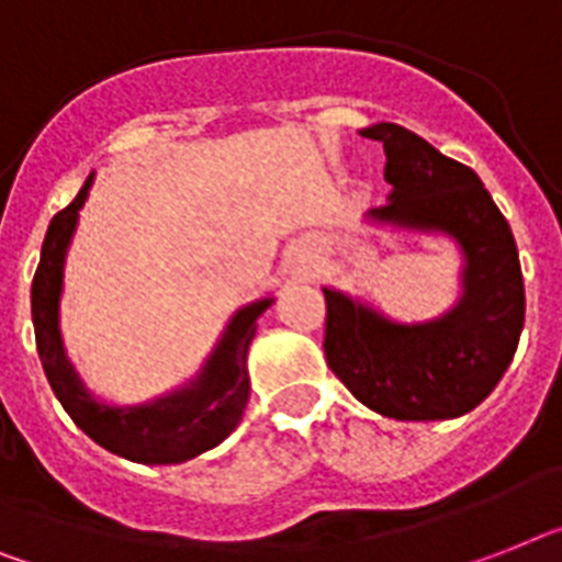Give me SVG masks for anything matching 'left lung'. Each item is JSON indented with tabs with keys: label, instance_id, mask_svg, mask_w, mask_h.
<instances>
[{
	"label": "left lung",
	"instance_id": "8db88e82",
	"mask_svg": "<svg viewBox=\"0 0 562 562\" xmlns=\"http://www.w3.org/2000/svg\"><path fill=\"white\" fill-rule=\"evenodd\" d=\"M361 137L384 143V180L393 187L368 221L457 240L462 295L439 318L402 324L324 286L327 364L361 405L387 419H457L497 387L517 353L526 290L512 226L476 171L419 134L375 123Z\"/></svg>",
	"mask_w": 562,
	"mask_h": 562
}]
</instances>
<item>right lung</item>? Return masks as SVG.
Returning a JSON list of instances; mask_svg holds the SVG:
<instances>
[{
    "mask_svg": "<svg viewBox=\"0 0 562 562\" xmlns=\"http://www.w3.org/2000/svg\"><path fill=\"white\" fill-rule=\"evenodd\" d=\"M94 175L63 212L54 215L42 240L40 267L31 284V315H34L36 350L42 370L65 414L74 425L117 453L143 465H175L224 442L244 419L249 402L247 350L255 338V327L272 299H258L240 307L226 324L224 336L209 353L206 364L192 382L178 391L157 396L143 405H105L86 391L74 364L65 356L59 336V295H63L65 255L71 247L77 217L88 198Z\"/></svg>",
    "mask_w": 562,
    "mask_h": 562,
    "instance_id": "right-lung-1",
    "label": "right lung"
}]
</instances>
